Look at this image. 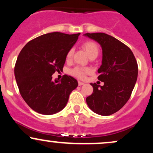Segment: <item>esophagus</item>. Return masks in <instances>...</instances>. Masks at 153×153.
Masks as SVG:
<instances>
[{
	"instance_id": "obj_1",
	"label": "esophagus",
	"mask_w": 153,
	"mask_h": 153,
	"mask_svg": "<svg viewBox=\"0 0 153 153\" xmlns=\"http://www.w3.org/2000/svg\"><path fill=\"white\" fill-rule=\"evenodd\" d=\"M84 85L83 82H81V81H78V85H79V86H81V85Z\"/></svg>"
}]
</instances>
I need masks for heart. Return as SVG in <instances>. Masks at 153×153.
Listing matches in <instances>:
<instances>
[{
	"label": "heart",
	"instance_id": "heart-1",
	"mask_svg": "<svg viewBox=\"0 0 153 153\" xmlns=\"http://www.w3.org/2000/svg\"><path fill=\"white\" fill-rule=\"evenodd\" d=\"M82 48L85 50L87 54L90 57H97L99 53V47L95 42L86 41L84 42L82 45ZM74 50L73 49H70L66 54V60L70 61L73 55ZM91 73V70L87 68H80V67H75L71 71V74L75 78L78 79H85L88 74Z\"/></svg>",
	"mask_w": 153,
	"mask_h": 153
}]
</instances>
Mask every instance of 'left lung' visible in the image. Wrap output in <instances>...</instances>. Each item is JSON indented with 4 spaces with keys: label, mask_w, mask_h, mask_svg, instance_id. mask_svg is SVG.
<instances>
[{
    "label": "left lung",
    "mask_w": 153,
    "mask_h": 153,
    "mask_svg": "<svg viewBox=\"0 0 153 153\" xmlns=\"http://www.w3.org/2000/svg\"><path fill=\"white\" fill-rule=\"evenodd\" d=\"M98 42L103 51L102 65L98 79L103 86L91 83L94 91L86 98L88 106L95 113L108 116L120 110L130 98L138 75L134 54L127 45L105 33H86Z\"/></svg>",
    "instance_id": "left-lung-1"
}]
</instances>
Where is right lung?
I'll return each instance as SVG.
<instances>
[{"label":"right lung","instance_id":"right-lung-1","mask_svg":"<svg viewBox=\"0 0 153 153\" xmlns=\"http://www.w3.org/2000/svg\"><path fill=\"white\" fill-rule=\"evenodd\" d=\"M80 33L52 32L41 35L28 42L19 53L14 75L19 92L29 106L37 113L51 115L65 108L78 81L64 75L52 80L56 71H62L68 51Z\"/></svg>","mask_w":153,"mask_h":153}]
</instances>
